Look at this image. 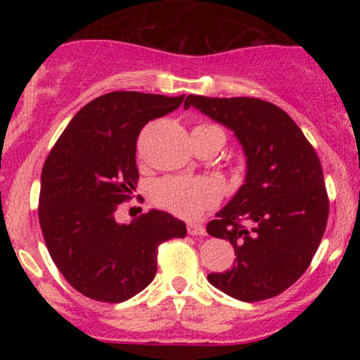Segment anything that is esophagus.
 <instances>
[{
	"instance_id": "1",
	"label": "esophagus",
	"mask_w": 360,
	"mask_h": 360,
	"mask_svg": "<svg viewBox=\"0 0 360 360\" xmlns=\"http://www.w3.org/2000/svg\"><path fill=\"white\" fill-rule=\"evenodd\" d=\"M188 233L193 237H205L206 229L201 223H188Z\"/></svg>"
}]
</instances>
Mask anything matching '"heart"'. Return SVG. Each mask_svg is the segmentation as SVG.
Listing matches in <instances>:
<instances>
[{
    "mask_svg": "<svg viewBox=\"0 0 360 360\" xmlns=\"http://www.w3.org/2000/svg\"><path fill=\"white\" fill-rule=\"evenodd\" d=\"M152 194L157 205L177 217L196 218L218 203L220 186L208 177L167 176L157 181Z\"/></svg>",
    "mask_w": 360,
    "mask_h": 360,
    "instance_id": "heart-1",
    "label": "heart"
}]
</instances>
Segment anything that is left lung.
<instances>
[{
	"mask_svg": "<svg viewBox=\"0 0 360 360\" xmlns=\"http://www.w3.org/2000/svg\"><path fill=\"white\" fill-rule=\"evenodd\" d=\"M194 106L233 131L247 159L245 183L206 226L233 245V267L210 284L240 301L274 298L308 269L328 220L315 148L284 110L259 98L189 94Z\"/></svg>",
	"mask_w": 360,
	"mask_h": 360,
	"instance_id": "obj_1",
	"label": "left lung"
}]
</instances>
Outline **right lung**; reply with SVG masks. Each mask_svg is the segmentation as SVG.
<instances>
[{
	"instance_id": "add662e5",
	"label": "right lung",
	"mask_w": 360,
	"mask_h": 360,
	"mask_svg": "<svg viewBox=\"0 0 360 360\" xmlns=\"http://www.w3.org/2000/svg\"><path fill=\"white\" fill-rule=\"evenodd\" d=\"M183 100L139 91L103 94L77 111L45 159L40 229L57 269L91 300L135 296L155 278L160 243L186 237L184 221L159 210L128 225L115 220L139 181L140 130Z\"/></svg>"
}]
</instances>
